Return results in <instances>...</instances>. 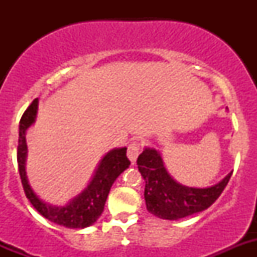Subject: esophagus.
<instances>
[{"label": "esophagus", "mask_w": 257, "mask_h": 257, "mask_svg": "<svg viewBox=\"0 0 257 257\" xmlns=\"http://www.w3.org/2000/svg\"><path fill=\"white\" fill-rule=\"evenodd\" d=\"M142 143L141 141H134L133 143L129 144L128 147V158L129 160L132 162V164H134L137 160V158H138V155L141 154V150H142Z\"/></svg>", "instance_id": "1"}]
</instances>
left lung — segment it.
<instances>
[{"mask_svg": "<svg viewBox=\"0 0 257 257\" xmlns=\"http://www.w3.org/2000/svg\"><path fill=\"white\" fill-rule=\"evenodd\" d=\"M145 180L144 198L148 211L165 220H178L208 209L221 195L232 173L210 188H189L174 180L165 168L162 155L145 148L137 160Z\"/></svg>", "mask_w": 257, "mask_h": 257, "instance_id": "8db88e82", "label": "left lung"}]
</instances>
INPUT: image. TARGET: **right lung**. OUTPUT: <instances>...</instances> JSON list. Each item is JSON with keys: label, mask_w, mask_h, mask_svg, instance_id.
Listing matches in <instances>:
<instances>
[{"label": "right lung", "mask_w": 257, "mask_h": 257, "mask_svg": "<svg viewBox=\"0 0 257 257\" xmlns=\"http://www.w3.org/2000/svg\"><path fill=\"white\" fill-rule=\"evenodd\" d=\"M37 108L38 99L36 98L23 113L20 120L17 163L26 196L35 206V209L52 222L71 229H83L90 226L102 215L108 194L115 179L131 165V162L126 158V148H116L108 152L100 160L94 177L92 178L87 188L79 195L72 199L67 205L53 206L51 204H46L36 195L26 175V157H27L26 132L35 123Z\"/></svg>", "instance_id": "1"}]
</instances>
